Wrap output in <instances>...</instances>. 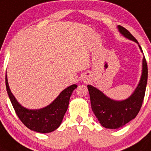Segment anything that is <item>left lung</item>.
<instances>
[{
	"label": "left lung",
	"mask_w": 151,
	"mask_h": 151,
	"mask_svg": "<svg viewBox=\"0 0 151 151\" xmlns=\"http://www.w3.org/2000/svg\"><path fill=\"white\" fill-rule=\"evenodd\" d=\"M118 29L122 36L137 43L140 51L143 52L137 40L127 29L120 25L118 26ZM147 73V65L144 56L142 73L137 88L131 96L122 101L113 100L97 88L88 85L91 109L101 126L109 129H118L135 118L141 108L145 95Z\"/></svg>",
	"instance_id": "1"
}]
</instances>
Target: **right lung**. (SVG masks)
I'll return each mask as SVG.
<instances>
[{
  "label": "right lung",
  "instance_id": "obj_1",
  "mask_svg": "<svg viewBox=\"0 0 151 151\" xmlns=\"http://www.w3.org/2000/svg\"><path fill=\"white\" fill-rule=\"evenodd\" d=\"M6 88L15 112L24 125L31 131L46 134L60 127L69 106V99L76 85L67 87L60 92L55 100L47 106L40 109H29L22 106L11 92L6 74Z\"/></svg>",
  "mask_w": 151,
  "mask_h": 151
}]
</instances>
